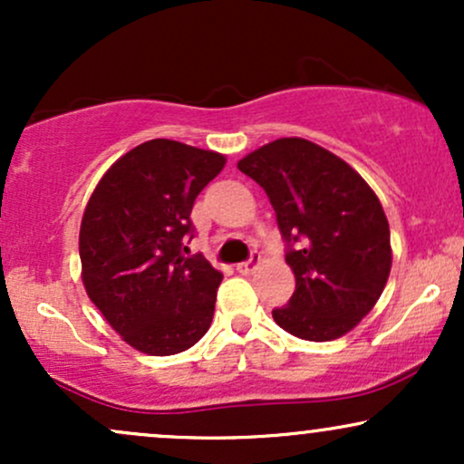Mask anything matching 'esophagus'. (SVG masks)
<instances>
[{
	"mask_svg": "<svg viewBox=\"0 0 464 464\" xmlns=\"http://www.w3.org/2000/svg\"><path fill=\"white\" fill-rule=\"evenodd\" d=\"M257 264H259V253L257 250H253V253H250V257L246 259V262H239L236 268H237V273H242V275H248V273H253L255 268H257Z\"/></svg>",
	"mask_w": 464,
	"mask_h": 464,
	"instance_id": "esophagus-1",
	"label": "esophagus"
}]
</instances>
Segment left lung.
I'll list each match as a JSON object with an SVG mask.
<instances>
[{
    "mask_svg": "<svg viewBox=\"0 0 464 464\" xmlns=\"http://www.w3.org/2000/svg\"><path fill=\"white\" fill-rule=\"evenodd\" d=\"M264 188L296 279L287 305L275 307L279 327L327 343L372 310L391 275V228L366 180L316 143L284 137L237 163Z\"/></svg>",
    "mask_w": 464,
    "mask_h": 464,
    "instance_id": "8db88e82",
    "label": "left lung"
}]
</instances>
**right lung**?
Listing matches in <instances>:
<instances>
[{
    "label": "right lung",
    "instance_id": "add662e5",
    "mask_svg": "<svg viewBox=\"0 0 464 464\" xmlns=\"http://www.w3.org/2000/svg\"><path fill=\"white\" fill-rule=\"evenodd\" d=\"M225 157L152 140L117 159L80 225L82 284L130 347L174 355L194 347L214 318L222 273L191 255V207Z\"/></svg>",
    "mask_w": 464,
    "mask_h": 464
}]
</instances>
